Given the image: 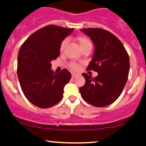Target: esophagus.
I'll return each mask as SVG.
<instances>
[{
	"label": "esophagus",
	"instance_id": "34e87169",
	"mask_svg": "<svg viewBox=\"0 0 146 146\" xmlns=\"http://www.w3.org/2000/svg\"><path fill=\"white\" fill-rule=\"evenodd\" d=\"M77 76H78V74H76V73H72V78H76Z\"/></svg>",
	"mask_w": 146,
	"mask_h": 146
}]
</instances>
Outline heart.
<instances>
[{"instance_id":"heart-1","label":"heart","mask_w":146,"mask_h":146,"mask_svg":"<svg viewBox=\"0 0 146 146\" xmlns=\"http://www.w3.org/2000/svg\"><path fill=\"white\" fill-rule=\"evenodd\" d=\"M76 40L78 42L79 45H80V48H84L85 47H86L87 46L91 45V42L86 36H78L76 38ZM66 44H67V39H64L61 42V44H60V51H64L65 46H66ZM69 67H70V69L73 70H77L78 69V66L77 64H75V63H70L69 64Z\"/></svg>"}]
</instances>
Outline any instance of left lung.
I'll use <instances>...</instances> for the list:
<instances>
[{"mask_svg": "<svg viewBox=\"0 0 146 146\" xmlns=\"http://www.w3.org/2000/svg\"><path fill=\"white\" fill-rule=\"evenodd\" d=\"M95 49L88 70L98 73L93 78L82 73L85 84L80 88L82 98L98 107L108 106L120 96L128 79L130 68L129 54L118 38L102 28H83Z\"/></svg>", "mask_w": 146, "mask_h": 146, "instance_id": "left-lung-1", "label": "left lung"}]
</instances>
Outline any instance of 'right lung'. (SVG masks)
I'll return each mask as SVG.
<instances>
[{
    "instance_id": "obj_1",
    "label": "right lung",
    "mask_w": 146,
    "mask_h": 146,
    "mask_svg": "<svg viewBox=\"0 0 146 146\" xmlns=\"http://www.w3.org/2000/svg\"><path fill=\"white\" fill-rule=\"evenodd\" d=\"M73 28L50 25L31 35L23 44L17 56V73L26 98L34 105L48 108L63 98L64 88L71 74L64 68L56 73L51 61L60 55V44Z\"/></svg>"
}]
</instances>
